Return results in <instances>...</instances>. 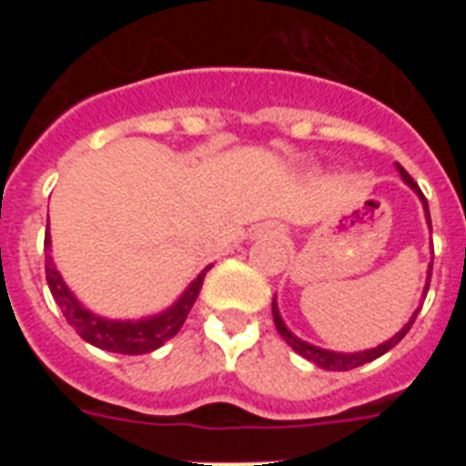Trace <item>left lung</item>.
Returning <instances> with one entry per match:
<instances>
[{"instance_id": "8db88e82", "label": "left lung", "mask_w": 466, "mask_h": 466, "mask_svg": "<svg viewBox=\"0 0 466 466\" xmlns=\"http://www.w3.org/2000/svg\"><path fill=\"white\" fill-rule=\"evenodd\" d=\"M397 170H399V175L403 177V182L409 184V187L413 188L415 193H418L420 200H422V208H425V214H427V224H430V228H431L430 205H427V198L422 196V191H420V187L413 182V177H410L409 172L403 170V167L399 166V163H397ZM430 279H431V263H430V273H427L425 296H427V289H430ZM418 312H420V310H415V315L410 317V322L406 324V327H403L401 331H399L397 336H394V339L387 340V343L378 345V348H373V350H364V352H352V355H343V352H331V350L315 348V345L306 343V340L296 339L294 333H291L289 329L284 327L282 317H279L278 306H275V299H273V322H275V327H278L279 336H282V339H284V343L289 345V348L294 350V352H299L300 357H306L308 361H312V364H317V366H319V369H327V371H350V369H357V366H364V364H369V361H373V360H378V357H382V355H385V352H387V350H392L394 345H397L399 340H401L403 336H406V333L410 331V327H413V322H415V317H418Z\"/></svg>"}]
</instances>
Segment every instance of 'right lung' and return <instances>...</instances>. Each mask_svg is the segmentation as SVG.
Returning a JSON list of instances; mask_svg holds the SVG:
<instances>
[{"label": "right lung", "mask_w": 466, "mask_h": 466, "mask_svg": "<svg viewBox=\"0 0 466 466\" xmlns=\"http://www.w3.org/2000/svg\"><path fill=\"white\" fill-rule=\"evenodd\" d=\"M44 247L51 249L48 230L46 238H44ZM208 270L209 268H205L203 273L198 275L188 284V289L184 291L182 299L177 300L175 306L163 312V315L151 317V319H139V322H111V319H102V317L88 312L79 300L74 299L72 291L67 289V284L63 282L60 273L53 266L51 254H46L48 289H51L53 299H56V303L63 310L69 327H74V331L79 333L86 343L95 345V348L100 350H109V352H118V355H144V352H151V350L160 348L163 343L175 339L177 331L187 322V317L191 312L193 303H196L198 294H200V287H203V279Z\"/></svg>", "instance_id": "right-lung-1"}]
</instances>
